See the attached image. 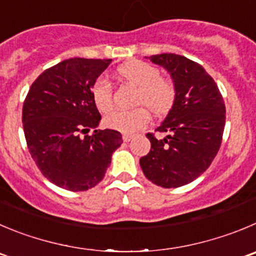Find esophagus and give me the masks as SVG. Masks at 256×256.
Segmentation results:
<instances>
[{"instance_id":"esophagus-1","label":"esophagus","mask_w":256,"mask_h":256,"mask_svg":"<svg viewBox=\"0 0 256 256\" xmlns=\"http://www.w3.org/2000/svg\"><path fill=\"white\" fill-rule=\"evenodd\" d=\"M133 138V136H130V134H123V140L124 142H130V140H132Z\"/></svg>"}]
</instances>
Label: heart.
<instances>
[{"instance_id":"1","label":"heart","mask_w":256,"mask_h":256,"mask_svg":"<svg viewBox=\"0 0 256 256\" xmlns=\"http://www.w3.org/2000/svg\"><path fill=\"white\" fill-rule=\"evenodd\" d=\"M124 82L137 86L133 110H116L106 118V126L123 133H136L150 122V112L163 116L174 108L177 99V86L171 78L160 76L158 68L142 60H130L116 69ZM92 99L102 113L113 109V90L110 82L98 79L92 86ZM146 108H148L145 109Z\"/></svg>"}]
</instances>
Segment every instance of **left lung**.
Segmentation results:
<instances>
[{
    "mask_svg": "<svg viewBox=\"0 0 256 256\" xmlns=\"http://www.w3.org/2000/svg\"><path fill=\"white\" fill-rule=\"evenodd\" d=\"M150 60L171 74L177 86L174 108L153 133L148 154L140 163L144 176L164 188L190 184L210 167L222 142L226 120L224 98L215 80L197 62L176 54L153 55Z\"/></svg>",
    "mask_w": 256,
    "mask_h": 256,
    "instance_id": "obj_1",
    "label": "left lung"
}]
</instances>
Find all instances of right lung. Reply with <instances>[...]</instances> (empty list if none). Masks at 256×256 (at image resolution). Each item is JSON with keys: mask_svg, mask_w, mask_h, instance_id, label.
Returning <instances> with one entry per match:
<instances>
[{"mask_svg": "<svg viewBox=\"0 0 256 256\" xmlns=\"http://www.w3.org/2000/svg\"><path fill=\"white\" fill-rule=\"evenodd\" d=\"M110 62L64 60L38 75L24 102L28 152L44 177L68 191L96 186L106 176L113 152L123 143L114 130L87 134L102 119L92 99V86Z\"/></svg>", "mask_w": 256, "mask_h": 256, "instance_id": "add662e5", "label": "right lung"}]
</instances>
